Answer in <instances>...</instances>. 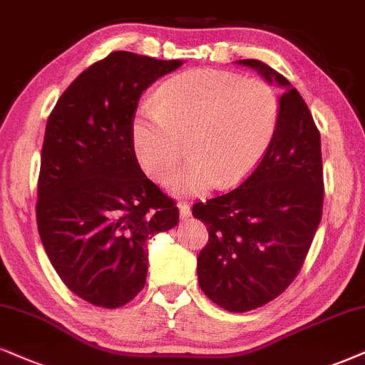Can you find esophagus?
Masks as SVG:
<instances>
[{
	"mask_svg": "<svg viewBox=\"0 0 365 365\" xmlns=\"http://www.w3.org/2000/svg\"><path fill=\"white\" fill-rule=\"evenodd\" d=\"M178 212H180V219L182 220H187L188 217H190V205L187 204V202H180L178 204Z\"/></svg>",
	"mask_w": 365,
	"mask_h": 365,
	"instance_id": "1",
	"label": "esophagus"
}]
</instances>
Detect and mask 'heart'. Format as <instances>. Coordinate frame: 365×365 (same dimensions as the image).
Wrapping results in <instances>:
<instances>
[{"instance_id": "1", "label": "heart", "mask_w": 365, "mask_h": 365, "mask_svg": "<svg viewBox=\"0 0 365 365\" xmlns=\"http://www.w3.org/2000/svg\"><path fill=\"white\" fill-rule=\"evenodd\" d=\"M279 121L274 91L236 73L197 68L178 73L143 101L131 123V140L141 168L165 182L183 156L190 161L168 182L178 195H204L217 185L247 178L269 148Z\"/></svg>"}]
</instances>
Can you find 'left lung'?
Instances as JSON below:
<instances>
[{"mask_svg": "<svg viewBox=\"0 0 365 365\" xmlns=\"http://www.w3.org/2000/svg\"><path fill=\"white\" fill-rule=\"evenodd\" d=\"M278 84L279 121L259 165L232 192L193 205L209 230L197 257L198 284L215 305L249 312L266 305L297 278L322 219L320 133L288 81L255 58L237 60Z\"/></svg>", "mask_w": 365, "mask_h": 365, "instance_id": "8db88e82", "label": "left lung"}]
</instances>
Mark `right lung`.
<instances>
[{
    "mask_svg": "<svg viewBox=\"0 0 365 365\" xmlns=\"http://www.w3.org/2000/svg\"><path fill=\"white\" fill-rule=\"evenodd\" d=\"M183 60L113 52L60 96L45 128L36 224L50 262L77 297L118 308L141 292L148 241L178 207L146 178L131 140L143 91Z\"/></svg>",
    "mask_w": 365,
    "mask_h": 365,
    "instance_id": "add662e5",
    "label": "right lung"
}]
</instances>
